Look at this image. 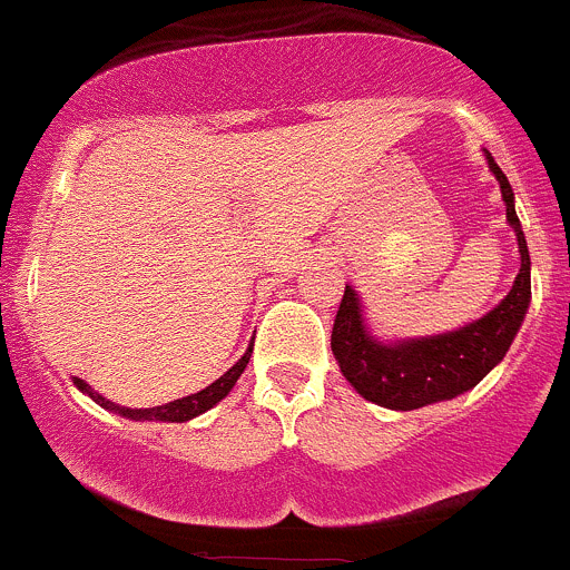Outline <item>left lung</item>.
<instances>
[{"mask_svg": "<svg viewBox=\"0 0 570 570\" xmlns=\"http://www.w3.org/2000/svg\"><path fill=\"white\" fill-rule=\"evenodd\" d=\"M487 154L489 171L501 183L507 222L518 236L520 273L514 286L481 321L466 323L455 332L396 340V343H382L371 337L357 292L345 286L337 317H334L332 351L345 380L374 405L391 407V411H416L433 402L461 396L507 357L514 334L523 326L531 303L529 247H525V236L514 213L512 185L507 174L498 168L492 154Z\"/></svg>", "mask_w": 570, "mask_h": 570, "instance_id": "obj_1", "label": "left lung"}]
</instances>
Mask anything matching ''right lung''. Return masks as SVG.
Segmentation results:
<instances>
[{
    "instance_id": "right-lung-1",
    "label": "right lung",
    "mask_w": 570,
    "mask_h": 570,
    "mask_svg": "<svg viewBox=\"0 0 570 570\" xmlns=\"http://www.w3.org/2000/svg\"><path fill=\"white\" fill-rule=\"evenodd\" d=\"M249 354H253V345H249L247 351H244V357L238 360L236 365H233L227 374H222L219 380L213 382V385H207L205 391L199 393H190V396H183V399H174V402H168V405H159V407H124V405H115V402H109L106 396H100L98 391H95L92 385H87L83 380H78V376H72V382H76V387L81 393H87L89 399H92L95 405H100L104 411L109 413H117V416L124 419H135V422H188V419L199 416V413L210 411L213 405H219L222 399L227 396V393L233 391V385L238 382V376L244 374V368H247L249 363Z\"/></svg>"
}]
</instances>
